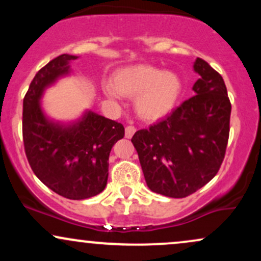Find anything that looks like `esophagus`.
I'll use <instances>...</instances> for the list:
<instances>
[{
    "instance_id": "1",
    "label": "esophagus",
    "mask_w": 261,
    "mask_h": 261,
    "mask_svg": "<svg viewBox=\"0 0 261 261\" xmlns=\"http://www.w3.org/2000/svg\"><path fill=\"white\" fill-rule=\"evenodd\" d=\"M135 131H136V128L128 125V126L125 127V137H126V139H131V137L134 136Z\"/></svg>"
}]
</instances>
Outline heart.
<instances>
[{
  "label": "heart",
  "mask_w": 261,
  "mask_h": 261,
  "mask_svg": "<svg viewBox=\"0 0 261 261\" xmlns=\"http://www.w3.org/2000/svg\"><path fill=\"white\" fill-rule=\"evenodd\" d=\"M104 94L113 101L122 95L134 98L135 112L142 120L158 121L173 112L181 94V81L170 71L137 64L116 71L113 83L103 85Z\"/></svg>",
  "instance_id": "b5f03b06"
}]
</instances>
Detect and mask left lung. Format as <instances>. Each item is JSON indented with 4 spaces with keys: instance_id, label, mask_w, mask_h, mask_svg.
Listing matches in <instances>:
<instances>
[{
    "instance_id": "1",
    "label": "left lung",
    "mask_w": 261,
    "mask_h": 261,
    "mask_svg": "<svg viewBox=\"0 0 261 261\" xmlns=\"http://www.w3.org/2000/svg\"><path fill=\"white\" fill-rule=\"evenodd\" d=\"M194 97L167 119L134 135L147 187L180 199L195 193L217 174L229 135L230 101L222 76L197 58Z\"/></svg>"
}]
</instances>
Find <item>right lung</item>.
Listing matches in <instances>:
<instances>
[{"label": "right lung", "instance_id": "right-lung-1", "mask_svg": "<svg viewBox=\"0 0 261 261\" xmlns=\"http://www.w3.org/2000/svg\"><path fill=\"white\" fill-rule=\"evenodd\" d=\"M76 59L62 54L35 74L23 99V141L29 164L43 184L66 199L85 200L106 188L110 151L125 130L92 110L72 121L55 120L45 113V91L72 74L70 62Z\"/></svg>", "mask_w": 261, "mask_h": 261}]
</instances>
